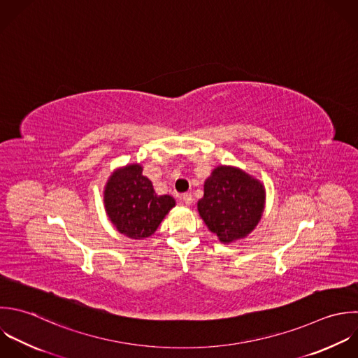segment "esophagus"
I'll return each mask as SVG.
<instances>
[{"label": "esophagus", "mask_w": 358, "mask_h": 358, "mask_svg": "<svg viewBox=\"0 0 358 358\" xmlns=\"http://www.w3.org/2000/svg\"><path fill=\"white\" fill-rule=\"evenodd\" d=\"M182 201H184V203H185V205H188V206H189V205H192L194 198H192V195H191V194H188V192H187V194H184V195H182Z\"/></svg>", "instance_id": "esophagus-1"}]
</instances>
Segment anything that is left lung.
Masks as SVG:
<instances>
[{"instance_id": "1", "label": "left lung", "mask_w": 358, "mask_h": 358, "mask_svg": "<svg viewBox=\"0 0 358 358\" xmlns=\"http://www.w3.org/2000/svg\"><path fill=\"white\" fill-rule=\"evenodd\" d=\"M265 208V188L245 171L219 166L205 181L198 212L208 229L224 243L247 237L259 223Z\"/></svg>"}]
</instances>
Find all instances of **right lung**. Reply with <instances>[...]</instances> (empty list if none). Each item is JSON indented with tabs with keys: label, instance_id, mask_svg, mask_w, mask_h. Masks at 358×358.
<instances>
[{
	"label": "right lung",
	"instance_id": "obj_1",
	"mask_svg": "<svg viewBox=\"0 0 358 358\" xmlns=\"http://www.w3.org/2000/svg\"><path fill=\"white\" fill-rule=\"evenodd\" d=\"M104 206L115 229L134 240L152 236L164 216L176 206L170 195H156L141 164L115 170L104 189Z\"/></svg>",
	"mask_w": 358,
	"mask_h": 358
}]
</instances>
